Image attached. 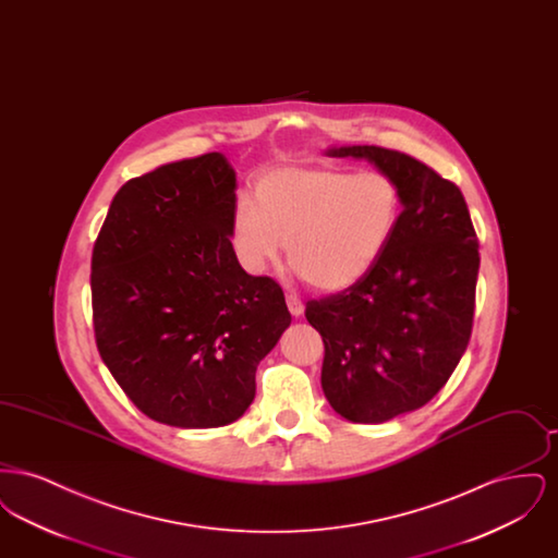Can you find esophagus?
<instances>
[{
	"instance_id": "1",
	"label": "esophagus",
	"mask_w": 558,
	"mask_h": 558,
	"mask_svg": "<svg viewBox=\"0 0 558 558\" xmlns=\"http://www.w3.org/2000/svg\"><path fill=\"white\" fill-rule=\"evenodd\" d=\"M287 305H289V312H291L294 318L303 316V310H305V305H303V301H301L296 294H287Z\"/></svg>"
}]
</instances>
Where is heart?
Segmentation results:
<instances>
[{"label":"heart","mask_w":558,"mask_h":558,"mask_svg":"<svg viewBox=\"0 0 558 558\" xmlns=\"http://www.w3.org/2000/svg\"><path fill=\"white\" fill-rule=\"evenodd\" d=\"M255 203L239 201L232 244L253 274L289 262L316 291L341 292L364 280L398 230L401 196L380 171L280 167L255 184Z\"/></svg>","instance_id":"heart-1"}]
</instances>
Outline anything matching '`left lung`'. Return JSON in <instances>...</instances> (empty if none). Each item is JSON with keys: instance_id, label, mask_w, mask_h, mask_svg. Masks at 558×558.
Segmentation results:
<instances>
[{"instance_id": "1", "label": "left lung", "mask_w": 558, "mask_h": 558, "mask_svg": "<svg viewBox=\"0 0 558 558\" xmlns=\"http://www.w3.org/2000/svg\"><path fill=\"white\" fill-rule=\"evenodd\" d=\"M326 155L372 162L396 182L403 207L371 274L305 307L324 341L322 389L332 410L378 425L435 398L466 351L478 240L460 187L425 162L380 146Z\"/></svg>"}]
</instances>
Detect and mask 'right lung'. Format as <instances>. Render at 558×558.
I'll use <instances>...</instances> for the list:
<instances>
[{
  "mask_svg": "<svg viewBox=\"0 0 558 558\" xmlns=\"http://www.w3.org/2000/svg\"><path fill=\"white\" fill-rule=\"evenodd\" d=\"M234 207L236 173L221 153L169 162L121 186L94 244L100 357L162 425L239 421L291 324L280 284L240 267Z\"/></svg>",
  "mask_w": 558,
  "mask_h": 558,
  "instance_id": "add662e5",
  "label": "right lung"
}]
</instances>
